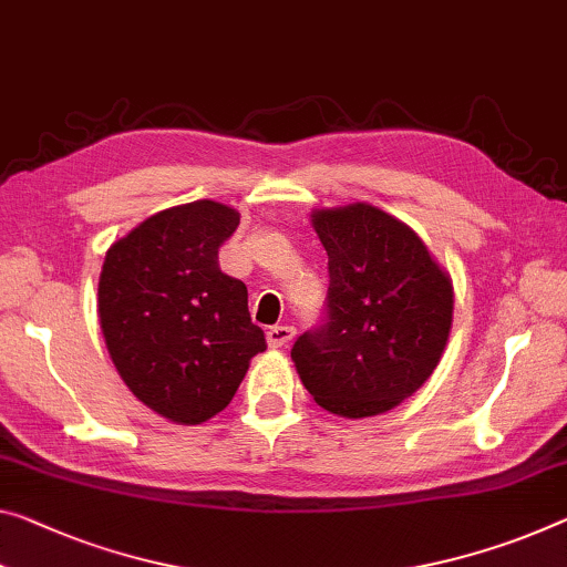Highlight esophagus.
<instances>
[{
	"mask_svg": "<svg viewBox=\"0 0 567 567\" xmlns=\"http://www.w3.org/2000/svg\"><path fill=\"white\" fill-rule=\"evenodd\" d=\"M293 334H296V329L293 327H286V324H281V327H271L266 332V339H268V344L271 347H286L293 339Z\"/></svg>",
	"mask_w": 567,
	"mask_h": 567,
	"instance_id": "esophagus-1",
	"label": "esophagus"
}]
</instances>
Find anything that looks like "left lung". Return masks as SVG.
Masks as SVG:
<instances>
[{
	"mask_svg": "<svg viewBox=\"0 0 567 567\" xmlns=\"http://www.w3.org/2000/svg\"><path fill=\"white\" fill-rule=\"evenodd\" d=\"M329 256L327 311L293 342L313 400L342 417L393 411L441 362L454 286L423 240L368 203L311 213Z\"/></svg>",
	"mask_w": 567,
	"mask_h": 567,
	"instance_id": "1",
	"label": "left lung"
}]
</instances>
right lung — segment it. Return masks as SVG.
Returning <instances> with one entry per match:
<instances>
[{"mask_svg": "<svg viewBox=\"0 0 567 567\" xmlns=\"http://www.w3.org/2000/svg\"><path fill=\"white\" fill-rule=\"evenodd\" d=\"M240 215L213 199L169 207L113 243L99 281V319L126 388L154 413L205 423L230 403L250 357L266 350L248 289L217 250Z\"/></svg>", "mask_w": 567, "mask_h": 567, "instance_id": "add662e5", "label": "right lung"}]
</instances>
